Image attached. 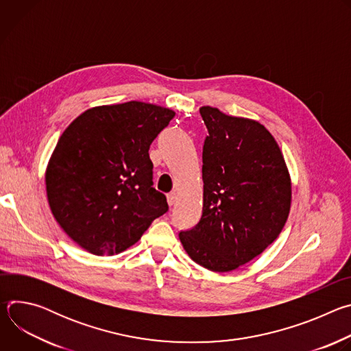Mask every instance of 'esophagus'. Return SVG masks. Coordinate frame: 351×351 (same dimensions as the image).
<instances>
[{
  "label": "esophagus",
  "instance_id": "esophagus-1",
  "mask_svg": "<svg viewBox=\"0 0 351 351\" xmlns=\"http://www.w3.org/2000/svg\"><path fill=\"white\" fill-rule=\"evenodd\" d=\"M167 199H168V204L172 207L176 203V193L171 191L169 194H167Z\"/></svg>",
  "mask_w": 351,
  "mask_h": 351
}]
</instances>
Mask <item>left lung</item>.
<instances>
[{
	"mask_svg": "<svg viewBox=\"0 0 351 351\" xmlns=\"http://www.w3.org/2000/svg\"><path fill=\"white\" fill-rule=\"evenodd\" d=\"M208 136L203 147V214L179 233L193 261L229 272L260 256L282 232L291 183L272 134L258 122L202 107Z\"/></svg>",
	"mask_w": 351,
	"mask_h": 351,
	"instance_id": "obj_1",
	"label": "left lung"
}]
</instances>
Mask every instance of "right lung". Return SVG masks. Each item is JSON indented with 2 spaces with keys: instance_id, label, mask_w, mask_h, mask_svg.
<instances>
[{
  "instance_id": "obj_1",
  "label": "right lung",
  "mask_w": 351,
  "mask_h": 351,
  "mask_svg": "<svg viewBox=\"0 0 351 351\" xmlns=\"http://www.w3.org/2000/svg\"><path fill=\"white\" fill-rule=\"evenodd\" d=\"M175 112L140 101L77 117L60 137L45 172L51 213L65 233L95 256L133 245L168 211L153 187L148 149Z\"/></svg>"
}]
</instances>
